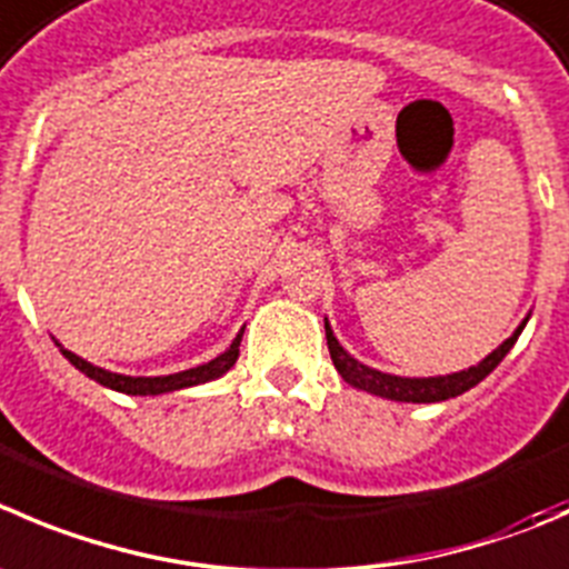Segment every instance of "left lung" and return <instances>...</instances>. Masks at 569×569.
Segmentation results:
<instances>
[{
  "instance_id": "left-lung-1",
  "label": "left lung",
  "mask_w": 569,
  "mask_h": 569,
  "mask_svg": "<svg viewBox=\"0 0 569 569\" xmlns=\"http://www.w3.org/2000/svg\"><path fill=\"white\" fill-rule=\"evenodd\" d=\"M526 322L528 317L522 319L520 328H517L515 333L498 347V350L489 352L481 363H476V367L470 369H461V372H453V375H439V378H400V375L378 372V369L356 361V358H352L350 352L336 341L328 319H325V336H328V350H330V358H333V367L339 369L341 378H345L350 386H356V389H363L369 391V395H378V397H386V400H397V402H442V400H450V397L465 395L467 389L481 383V380L487 378L500 361H503L506 352L515 347L517 336L522 333Z\"/></svg>"
}]
</instances>
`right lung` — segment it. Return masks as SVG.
<instances>
[{
    "instance_id": "1",
    "label": "right lung",
    "mask_w": 569,
    "mask_h": 569,
    "mask_svg": "<svg viewBox=\"0 0 569 569\" xmlns=\"http://www.w3.org/2000/svg\"><path fill=\"white\" fill-rule=\"evenodd\" d=\"M241 336H244V330H239V336L233 339V345H230L222 356L213 358V361L200 363V367H194V369H183V372H174V375H158V378H130V375L108 372V369L93 367V363H88L86 358L74 356L71 350H63L60 345L58 347H60V352H63V356L69 358V361L74 363L82 375H88V378L97 380V383L108 386V389H116V391H124V395L147 397V395H167V391L189 389V386H200V383H208V380L222 378V375L233 367L236 358H239Z\"/></svg>"
}]
</instances>
